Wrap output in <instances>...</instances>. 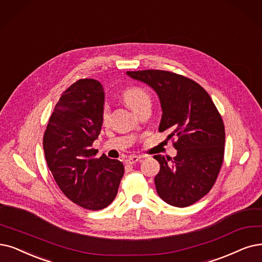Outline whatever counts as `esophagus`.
<instances>
[{"label": "esophagus", "instance_id": "obj_1", "mask_svg": "<svg viewBox=\"0 0 262 262\" xmlns=\"http://www.w3.org/2000/svg\"><path fill=\"white\" fill-rule=\"evenodd\" d=\"M141 161V157H138V156H130L129 158L125 160V162H127L128 164H134L137 162H140Z\"/></svg>", "mask_w": 262, "mask_h": 262}]
</instances>
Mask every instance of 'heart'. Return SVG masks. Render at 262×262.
Listing matches in <instances>:
<instances>
[{
    "mask_svg": "<svg viewBox=\"0 0 262 262\" xmlns=\"http://www.w3.org/2000/svg\"><path fill=\"white\" fill-rule=\"evenodd\" d=\"M123 101L128 104L134 112L146 102H150V98L147 92L140 87H130L122 92ZM110 117V107L108 105H104L102 110V120L106 122Z\"/></svg>",
    "mask_w": 262,
    "mask_h": 262,
    "instance_id": "1",
    "label": "heart"
}]
</instances>
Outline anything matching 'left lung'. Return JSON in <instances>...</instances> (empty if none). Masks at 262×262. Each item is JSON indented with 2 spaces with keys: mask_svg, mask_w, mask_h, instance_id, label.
<instances>
[{
  "mask_svg": "<svg viewBox=\"0 0 262 262\" xmlns=\"http://www.w3.org/2000/svg\"><path fill=\"white\" fill-rule=\"evenodd\" d=\"M127 74L157 92L162 107L159 132L171 130L169 138H177L173 159L154 156L160 163L155 177L157 192L173 206L195 203L210 192L224 161L225 125L221 114L205 89L186 76L161 70Z\"/></svg>",
  "mask_w": 262,
  "mask_h": 262,
  "instance_id": "8db88e82",
  "label": "left lung"
}]
</instances>
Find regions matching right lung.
I'll return each instance as SVG.
<instances>
[{"label":"right lung","instance_id":"right-lung-1","mask_svg":"<svg viewBox=\"0 0 262 262\" xmlns=\"http://www.w3.org/2000/svg\"><path fill=\"white\" fill-rule=\"evenodd\" d=\"M104 92L91 78L79 79L62 93L49 118L43 147L49 170L72 202L90 211L108 206L124 173L122 162L96 158L92 144L102 128Z\"/></svg>","mask_w":262,"mask_h":262}]
</instances>
